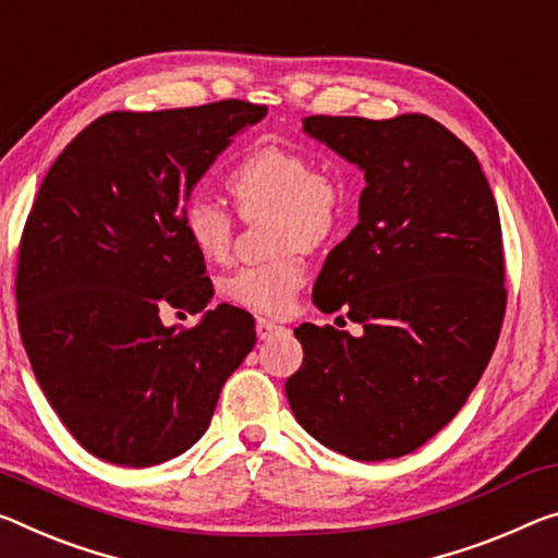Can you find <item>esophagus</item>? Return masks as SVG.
<instances>
[{"label": "esophagus", "instance_id": "esophagus-1", "mask_svg": "<svg viewBox=\"0 0 558 558\" xmlns=\"http://www.w3.org/2000/svg\"><path fill=\"white\" fill-rule=\"evenodd\" d=\"M282 325L272 323V320H265V317H258V323H255V332H258L260 340H270L272 335L280 332Z\"/></svg>", "mask_w": 558, "mask_h": 558}]
</instances>
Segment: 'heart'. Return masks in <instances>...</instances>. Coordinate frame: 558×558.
Returning <instances> with one entry per match:
<instances>
[{
  "instance_id": "b5f03b06",
  "label": "heart",
  "mask_w": 558,
  "mask_h": 558,
  "mask_svg": "<svg viewBox=\"0 0 558 558\" xmlns=\"http://www.w3.org/2000/svg\"><path fill=\"white\" fill-rule=\"evenodd\" d=\"M241 218L272 216L276 251H311L338 231L348 203V189L338 173L320 171L307 154L288 146H260L235 163L226 179ZM181 226L193 247L208 260H226L233 245V216L216 201L191 196L181 208ZM305 282L298 255L251 265L223 282L235 305L263 315H286Z\"/></svg>"
}]
</instances>
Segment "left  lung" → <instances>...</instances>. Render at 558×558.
<instances>
[{
    "label": "left lung",
    "instance_id": "8db88e82",
    "mask_svg": "<svg viewBox=\"0 0 558 558\" xmlns=\"http://www.w3.org/2000/svg\"><path fill=\"white\" fill-rule=\"evenodd\" d=\"M307 136L365 171L360 223L335 245L313 303L360 338L303 323L286 395L307 435L360 462L410 454L462 410L497 348L501 223L476 156L424 113L307 117Z\"/></svg>",
    "mask_w": 558,
    "mask_h": 558
}]
</instances>
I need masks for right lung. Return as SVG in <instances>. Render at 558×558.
<instances>
[{"label":"right lung","mask_w":558,"mask_h":558,"mask_svg":"<svg viewBox=\"0 0 558 558\" xmlns=\"http://www.w3.org/2000/svg\"><path fill=\"white\" fill-rule=\"evenodd\" d=\"M260 104L111 111L49 168L26 218L16 305L41 392L86 452L154 466L203 437L255 344L253 315L220 303L181 208ZM204 311L191 331L158 312Z\"/></svg>","instance_id":"obj_1"}]
</instances>
